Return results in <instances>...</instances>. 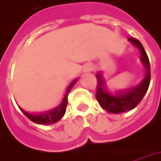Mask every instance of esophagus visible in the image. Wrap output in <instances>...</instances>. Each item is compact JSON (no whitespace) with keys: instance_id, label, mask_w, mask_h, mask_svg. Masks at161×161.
I'll return each instance as SVG.
<instances>
[{"instance_id":"esophagus-1","label":"esophagus","mask_w":161,"mask_h":161,"mask_svg":"<svg viewBox=\"0 0 161 161\" xmlns=\"http://www.w3.org/2000/svg\"><path fill=\"white\" fill-rule=\"evenodd\" d=\"M92 70V68H89V69H88V71H91Z\"/></svg>"}]
</instances>
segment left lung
<instances>
[{
	"label": "left lung",
	"mask_w": 161,
	"mask_h": 161,
	"mask_svg": "<svg viewBox=\"0 0 161 161\" xmlns=\"http://www.w3.org/2000/svg\"><path fill=\"white\" fill-rule=\"evenodd\" d=\"M128 41L138 48L141 53V60L146 69L144 79L140 84L115 94L109 92L106 88V83L100 73L97 74L96 98L99 105L108 113L119 114L133 109L143 98L150 83V65L148 55L141 42L136 38H129Z\"/></svg>",
	"instance_id": "left-lung-1"
}]
</instances>
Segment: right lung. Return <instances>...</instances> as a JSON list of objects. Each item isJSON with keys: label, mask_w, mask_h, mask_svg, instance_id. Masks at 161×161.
<instances>
[{"label": "right lung", "mask_w": 161, "mask_h": 161, "mask_svg": "<svg viewBox=\"0 0 161 161\" xmlns=\"http://www.w3.org/2000/svg\"><path fill=\"white\" fill-rule=\"evenodd\" d=\"M77 80H75L73 82H71L69 86H68L67 91H66V93L64 97V100L61 104L58 106L57 108H53L52 110L46 111L43 113L41 114H30L28 113L24 109H22L21 108H19L21 109L23 113L25 114V115L29 118V119L33 121L34 123L36 124H42V125H50V124H53L55 122L58 121L59 119H61L64 115L65 111H66V108H67V103H68V94L69 92V91L72 89L74 85L75 84V82Z\"/></svg>", "instance_id": "1"}]
</instances>
